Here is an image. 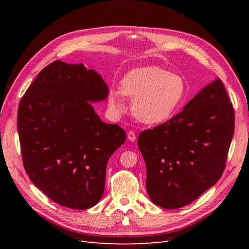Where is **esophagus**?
<instances>
[{"instance_id": "esophagus-1", "label": "esophagus", "mask_w": 249, "mask_h": 249, "mask_svg": "<svg viewBox=\"0 0 249 249\" xmlns=\"http://www.w3.org/2000/svg\"><path fill=\"white\" fill-rule=\"evenodd\" d=\"M127 139H129L131 142H134L135 140H136V135H135V133L133 131H130L129 133H127Z\"/></svg>"}]
</instances>
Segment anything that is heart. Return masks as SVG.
<instances>
[{"label": "heart", "mask_w": 249, "mask_h": 249, "mask_svg": "<svg viewBox=\"0 0 249 249\" xmlns=\"http://www.w3.org/2000/svg\"><path fill=\"white\" fill-rule=\"evenodd\" d=\"M187 93L182 76L159 66H145L127 72L122 89L110 90L108 104L114 114H122L126 109L124 96L129 97L133 101L134 116L141 123L154 124L175 114L185 103Z\"/></svg>", "instance_id": "heart-1"}]
</instances>
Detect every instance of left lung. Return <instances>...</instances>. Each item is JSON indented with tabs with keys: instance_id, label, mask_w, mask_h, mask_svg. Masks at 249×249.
<instances>
[{
	"instance_id": "1",
	"label": "left lung",
	"mask_w": 249,
	"mask_h": 249,
	"mask_svg": "<svg viewBox=\"0 0 249 249\" xmlns=\"http://www.w3.org/2000/svg\"><path fill=\"white\" fill-rule=\"evenodd\" d=\"M233 127L235 112L217 78L168 122L141 132L150 200L178 209L214 186L225 168Z\"/></svg>"
}]
</instances>
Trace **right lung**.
I'll return each mask as SVG.
<instances>
[{"label": "right lung", "instance_id": "right-lung-1", "mask_svg": "<svg viewBox=\"0 0 249 249\" xmlns=\"http://www.w3.org/2000/svg\"><path fill=\"white\" fill-rule=\"evenodd\" d=\"M101 74L82 63L54 61L21 97L18 131L24 167L53 201L85 210L103 196L106 167L125 132L104 123L90 102L107 99Z\"/></svg>", "mask_w": 249, "mask_h": 249}]
</instances>
